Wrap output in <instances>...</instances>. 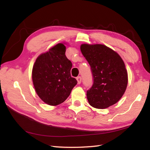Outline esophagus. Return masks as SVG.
<instances>
[{
  "instance_id": "1",
  "label": "esophagus",
  "mask_w": 150,
  "mask_h": 150,
  "mask_svg": "<svg viewBox=\"0 0 150 150\" xmlns=\"http://www.w3.org/2000/svg\"><path fill=\"white\" fill-rule=\"evenodd\" d=\"M77 83H78L79 84L81 83L82 79H81V77H80V76H79V77H77Z\"/></svg>"
}]
</instances>
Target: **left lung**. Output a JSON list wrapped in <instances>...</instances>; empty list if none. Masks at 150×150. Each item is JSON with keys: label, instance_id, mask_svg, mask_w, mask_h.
Returning a JSON list of instances; mask_svg holds the SVG:
<instances>
[{"label": "left lung", "instance_id": "8db88e82", "mask_svg": "<svg viewBox=\"0 0 150 150\" xmlns=\"http://www.w3.org/2000/svg\"><path fill=\"white\" fill-rule=\"evenodd\" d=\"M82 55L91 67L93 82L87 91L91 106L104 109L117 103L128 85V73L119 54L103 44H83Z\"/></svg>", "mask_w": 150, "mask_h": 150}]
</instances>
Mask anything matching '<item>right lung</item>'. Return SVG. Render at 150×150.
I'll return each instance as SVG.
<instances>
[{"label": "right lung", "instance_id": "add662e5", "mask_svg": "<svg viewBox=\"0 0 150 150\" xmlns=\"http://www.w3.org/2000/svg\"><path fill=\"white\" fill-rule=\"evenodd\" d=\"M65 52L66 46L57 44L38 57L33 67L32 80L36 93L51 106L64 102L77 84L71 76L72 63Z\"/></svg>", "mask_w": 150, "mask_h": 150}]
</instances>
